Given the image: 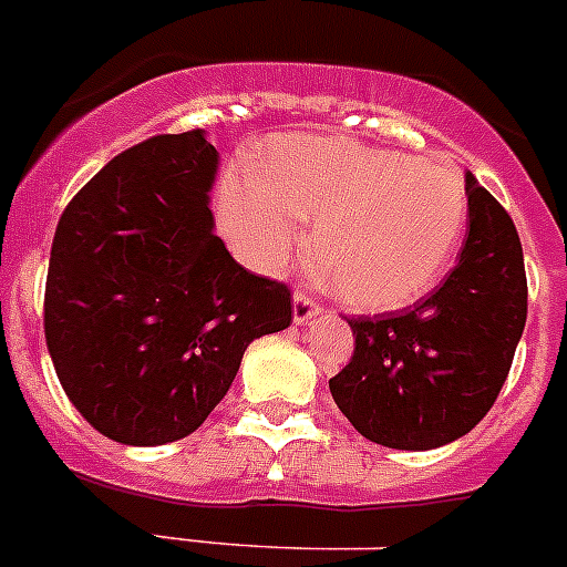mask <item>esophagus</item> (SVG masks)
<instances>
[{"mask_svg":"<svg viewBox=\"0 0 567 567\" xmlns=\"http://www.w3.org/2000/svg\"><path fill=\"white\" fill-rule=\"evenodd\" d=\"M318 312H320L318 300H315L309 292H303V289H298V292H295V307H292L295 323H307V320H312Z\"/></svg>","mask_w":567,"mask_h":567,"instance_id":"obj_1","label":"esophagus"}]
</instances>
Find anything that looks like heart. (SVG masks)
<instances>
[{
	"label": "heart",
	"instance_id": "1",
	"mask_svg": "<svg viewBox=\"0 0 567 567\" xmlns=\"http://www.w3.org/2000/svg\"><path fill=\"white\" fill-rule=\"evenodd\" d=\"M227 229L264 269L312 233V264L343 303L369 312L417 300L445 272L468 218L465 178L449 162H417L352 138L287 135L264 175L224 189Z\"/></svg>",
	"mask_w": 567,
	"mask_h": 567
}]
</instances>
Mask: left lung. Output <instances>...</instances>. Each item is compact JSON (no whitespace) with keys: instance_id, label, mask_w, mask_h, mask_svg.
<instances>
[{"instance_id":"left-lung-1","label":"left lung","mask_w":567,"mask_h":567,"mask_svg":"<svg viewBox=\"0 0 567 567\" xmlns=\"http://www.w3.org/2000/svg\"><path fill=\"white\" fill-rule=\"evenodd\" d=\"M468 238L457 267L414 307L349 318L352 360L329 380L372 443L425 452L468 434L497 400L528 315L523 244L511 215L465 175Z\"/></svg>"}]
</instances>
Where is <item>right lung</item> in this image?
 <instances>
[{
  "mask_svg": "<svg viewBox=\"0 0 567 567\" xmlns=\"http://www.w3.org/2000/svg\"><path fill=\"white\" fill-rule=\"evenodd\" d=\"M215 169L204 130L153 135L104 164L59 218L44 340L70 403L115 443L193 434L247 346L292 323L287 284L244 269L213 235Z\"/></svg>",
  "mask_w": 567,
  "mask_h": 567,
  "instance_id": "add662e5",
  "label": "right lung"
}]
</instances>
